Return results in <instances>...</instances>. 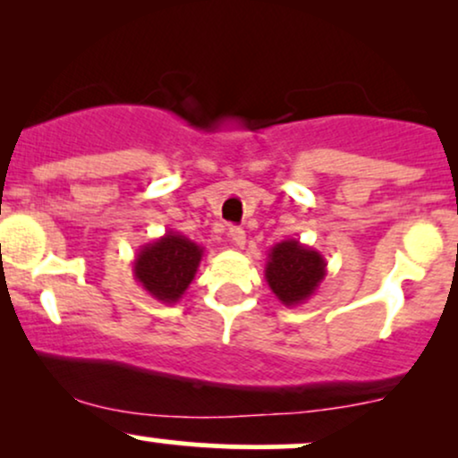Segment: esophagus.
Wrapping results in <instances>:
<instances>
[{"mask_svg": "<svg viewBox=\"0 0 458 458\" xmlns=\"http://www.w3.org/2000/svg\"><path fill=\"white\" fill-rule=\"evenodd\" d=\"M230 239H233V243L236 247H245V230L233 225V228H230Z\"/></svg>", "mask_w": 458, "mask_h": 458, "instance_id": "esophagus-1", "label": "esophagus"}]
</instances>
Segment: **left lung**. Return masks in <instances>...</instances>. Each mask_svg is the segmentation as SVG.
<instances>
[{"mask_svg":"<svg viewBox=\"0 0 458 458\" xmlns=\"http://www.w3.org/2000/svg\"><path fill=\"white\" fill-rule=\"evenodd\" d=\"M327 276V262L323 254L299 243L297 239H286L273 245L267 256L265 280L271 293L286 308L308 301L318 291L320 282Z\"/></svg>","mask_w":458,"mask_h":458,"instance_id":"left-lung-1","label":"left lung"}]
</instances>
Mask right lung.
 <instances>
[{"instance_id":"add662e5","label":"right lung","mask_w":458,"mask_h":458,"mask_svg":"<svg viewBox=\"0 0 458 458\" xmlns=\"http://www.w3.org/2000/svg\"><path fill=\"white\" fill-rule=\"evenodd\" d=\"M202 256V245L167 230L152 243L140 247L133 259V276L157 301L176 303L196 277Z\"/></svg>"}]
</instances>
